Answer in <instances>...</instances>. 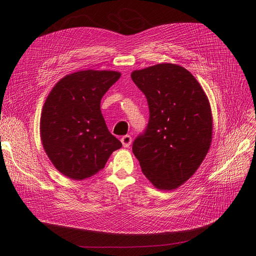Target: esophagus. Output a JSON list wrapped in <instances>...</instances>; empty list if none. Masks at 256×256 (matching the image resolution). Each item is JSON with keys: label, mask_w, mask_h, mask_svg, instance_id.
Masks as SVG:
<instances>
[{"label": "esophagus", "mask_w": 256, "mask_h": 256, "mask_svg": "<svg viewBox=\"0 0 256 256\" xmlns=\"http://www.w3.org/2000/svg\"><path fill=\"white\" fill-rule=\"evenodd\" d=\"M121 143H122L124 147H130L132 143V137L130 135H126L121 138Z\"/></svg>", "instance_id": "1"}]
</instances>
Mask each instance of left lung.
I'll return each instance as SVG.
<instances>
[{"label": "left lung", "mask_w": 256, "mask_h": 256, "mask_svg": "<svg viewBox=\"0 0 256 256\" xmlns=\"http://www.w3.org/2000/svg\"><path fill=\"white\" fill-rule=\"evenodd\" d=\"M150 106L148 126L132 143L142 172L158 190L189 180L208 154L212 115L206 92L184 67L160 63L130 74Z\"/></svg>", "instance_id": "1"}]
</instances>
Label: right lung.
Returning a JSON list of instances; mask_svg holds the SVG:
<instances>
[{
  "instance_id": "1",
  "label": "right lung",
  "mask_w": 256,
  "mask_h": 256,
  "mask_svg": "<svg viewBox=\"0 0 256 256\" xmlns=\"http://www.w3.org/2000/svg\"><path fill=\"white\" fill-rule=\"evenodd\" d=\"M120 76L114 70H78L62 78L48 96L40 138L50 162L66 178H91L122 146L100 112L102 96Z\"/></svg>"
}]
</instances>
